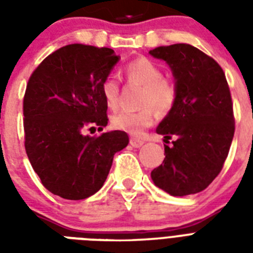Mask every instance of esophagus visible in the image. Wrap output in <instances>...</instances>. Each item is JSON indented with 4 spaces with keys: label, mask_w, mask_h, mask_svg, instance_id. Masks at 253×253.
<instances>
[{
    "label": "esophagus",
    "mask_w": 253,
    "mask_h": 253,
    "mask_svg": "<svg viewBox=\"0 0 253 253\" xmlns=\"http://www.w3.org/2000/svg\"><path fill=\"white\" fill-rule=\"evenodd\" d=\"M130 144L134 148H139V147H142L143 144H144V140H142V139H138V138H130Z\"/></svg>",
    "instance_id": "1"
}]
</instances>
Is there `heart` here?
<instances>
[{
    "label": "heart",
    "instance_id": "obj_1",
    "mask_svg": "<svg viewBox=\"0 0 253 253\" xmlns=\"http://www.w3.org/2000/svg\"><path fill=\"white\" fill-rule=\"evenodd\" d=\"M123 73L128 84L143 86L139 105L135 111H121L111 117V126L135 136L154 125L156 111L167 115L176 106L178 99L177 85L164 76L163 69L155 61L147 57H138L123 67ZM101 94L111 110L118 109L121 102V85L114 77H106L101 84Z\"/></svg>",
    "mask_w": 253,
    "mask_h": 253
}]
</instances>
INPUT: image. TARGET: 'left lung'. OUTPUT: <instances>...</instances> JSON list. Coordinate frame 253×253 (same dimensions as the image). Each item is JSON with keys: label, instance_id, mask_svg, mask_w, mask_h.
<instances>
[{"label": "left lung", "instance_id": "obj_1", "mask_svg": "<svg viewBox=\"0 0 253 253\" xmlns=\"http://www.w3.org/2000/svg\"><path fill=\"white\" fill-rule=\"evenodd\" d=\"M172 68L178 89L173 110L156 128L164 142L162 166L151 172L155 185L170 196L202 192L220 173L235 132L227 80L212 57L186 43L150 51Z\"/></svg>", "mask_w": 253, "mask_h": 253}]
</instances>
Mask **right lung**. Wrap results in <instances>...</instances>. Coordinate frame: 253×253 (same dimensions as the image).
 <instances>
[{
    "instance_id": "1",
    "label": "right lung",
    "mask_w": 253,
    "mask_h": 253,
    "mask_svg": "<svg viewBox=\"0 0 253 253\" xmlns=\"http://www.w3.org/2000/svg\"><path fill=\"white\" fill-rule=\"evenodd\" d=\"M119 60L111 48L68 44L31 73L23 97L25 148L47 190L84 200L102 188L114 154L128 144L125 131L89 136L107 125L101 84Z\"/></svg>"
}]
</instances>
